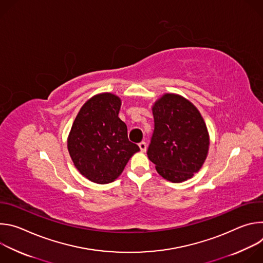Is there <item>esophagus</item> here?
I'll use <instances>...</instances> for the list:
<instances>
[{"label": "esophagus", "mask_w": 263, "mask_h": 263, "mask_svg": "<svg viewBox=\"0 0 263 263\" xmlns=\"http://www.w3.org/2000/svg\"><path fill=\"white\" fill-rule=\"evenodd\" d=\"M138 146H139V148H140V151H141V152H145V151H146V144H145V142H144V141L139 142V143H138Z\"/></svg>", "instance_id": "34e87169"}]
</instances>
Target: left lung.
Returning <instances> with one entry per match:
<instances>
[{"instance_id": "obj_1", "label": "left lung", "mask_w": 263, "mask_h": 263, "mask_svg": "<svg viewBox=\"0 0 263 263\" xmlns=\"http://www.w3.org/2000/svg\"><path fill=\"white\" fill-rule=\"evenodd\" d=\"M154 132L147 157L165 180L181 183L203 166L209 133L198 108L184 97L164 93L152 106Z\"/></svg>"}]
</instances>
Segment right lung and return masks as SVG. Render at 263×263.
<instances>
[{"label": "right lung", "mask_w": 263, "mask_h": 263, "mask_svg": "<svg viewBox=\"0 0 263 263\" xmlns=\"http://www.w3.org/2000/svg\"><path fill=\"white\" fill-rule=\"evenodd\" d=\"M122 100L102 92L87 100L74 119L67 149L73 165L93 183L116 181L139 146L128 139L127 126L119 118Z\"/></svg>", "instance_id": "right-lung-1"}]
</instances>
